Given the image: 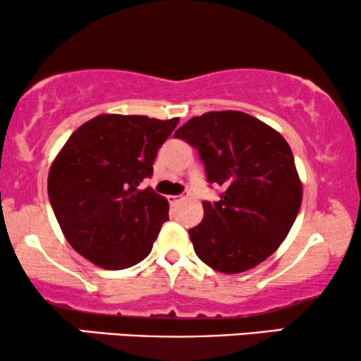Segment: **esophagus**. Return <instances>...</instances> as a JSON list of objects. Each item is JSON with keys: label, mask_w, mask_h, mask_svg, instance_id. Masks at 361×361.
Masks as SVG:
<instances>
[{"label": "esophagus", "mask_w": 361, "mask_h": 361, "mask_svg": "<svg viewBox=\"0 0 361 361\" xmlns=\"http://www.w3.org/2000/svg\"><path fill=\"white\" fill-rule=\"evenodd\" d=\"M187 195H169V202L171 204H177L180 202V200H185Z\"/></svg>", "instance_id": "1"}]
</instances>
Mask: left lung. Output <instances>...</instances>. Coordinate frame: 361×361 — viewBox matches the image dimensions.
<instances>
[{
    "label": "left lung",
    "instance_id": "left-lung-1",
    "mask_svg": "<svg viewBox=\"0 0 361 361\" xmlns=\"http://www.w3.org/2000/svg\"><path fill=\"white\" fill-rule=\"evenodd\" d=\"M197 149L217 202H202L190 228L195 254L222 274H240L269 259L285 240L302 204L292 149L277 130L240 111H212L176 130Z\"/></svg>",
    "mask_w": 361,
    "mask_h": 361
}]
</instances>
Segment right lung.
<instances>
[{
	"mask_svg": "<svg viewBox=\"0 0 361 361\" xmlns=\"http://www.w3.org/2000/svg\"><path fill=\"white\" fill-rule=\"evenodd\" d=\"M179 119L101 114L71 134L48 176L66 240L97 267L128 269L151 254L169 204L140 182Z\"/></svg>",
	"mask_w": 361,
	"mask_h": 361,
	"instance_id": "obj_1",
	"label": "right lung"
}]
</instances>
